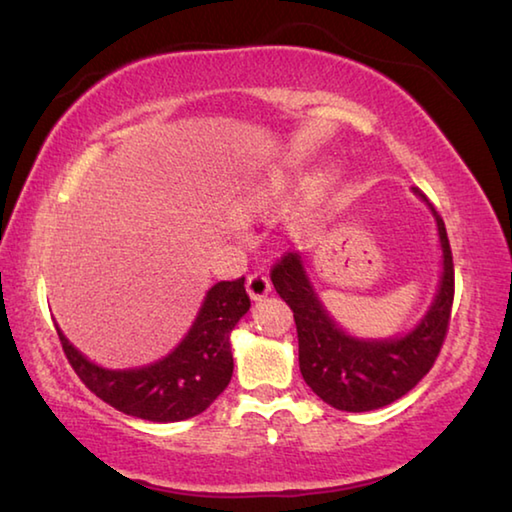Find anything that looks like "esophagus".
I'll return each instance as SVG.
<instances>
[{
    "mask_svg": "<svg viewBox=\"0 0 512 512\" xmlns=\"http://www.w3.org/2000/svg\"><path fill=\"white\" fill-rule=\"evenodd\" d=\"M247 292L254 301H261L263 297L270 295L272 283H270V279H267V274H263V272L251 274L247 279Z\"/></svg>",
    "mask_w": 512,
    "mask_h": 512,
    "instance_id": "34e87169",
    "label": "esophagus"
}]
</instances>
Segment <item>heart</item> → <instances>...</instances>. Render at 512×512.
<instances>
[{"label": "heart", "instance_id": "heart-1", "mask_svg": "<svg viewBox=\"0 0 512 512\" xmlns=\"http://www.w3.org/2000/svg\"><path fill=\"white\" fill-rule=\"evenodd\" d=\"M288 179L279 170H267L261 177L247 181L233 197V215L240 220L270 217L288 206Z\"/></svg>", "mask_w": 512, "mask_h": 512}]
</instances>
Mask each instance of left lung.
<instances>
[{
  "label": "left lung",
  "mask_w": 512,
  "mask_h": 512,
  "mask_svg": "<svg viewBox=\"0 0 512 512\" xmlns=\"http://www.w3.org/2000/svg\"><path fill=\"white\" fill-rule=\"evenodd\" d=\"M429 208L442 249V272L431 306L413 329L395 338H358L333 320L306 272L304 254H288L274 265L272 283L295 313L299 370L326 404L365 413L392 404L415 388L431 370L447 335L454 301V261L442 217L420 188H413Z\"/></svg>",
  "instance_id": "obj_1"
}]
</instances>
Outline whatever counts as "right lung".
I'll return each mask as SVG.
<instances>
[{"label":"right lung","mask_w":512,"mask_h":512,"mask_svg":"<svg viewBox=\"0 0 512 512\" xmlns=\"http://www.w3.org/2000/svg\"><path fill=\"white\" fill-rule=\"evenodd\" d=\"M251 306L245 276L206 292L190 331L170 354L142 367L108 370L88 360L58 329L67 360L99 399L149 422L190 420L222 395L233 374L231 331Z\"/></svg>","instance_id":"1"}]
</instances>
